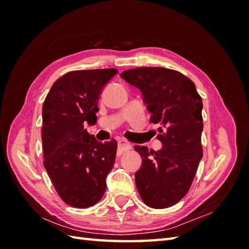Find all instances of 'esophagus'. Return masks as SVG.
<instances>
[{"mask_svg": "<svg viewBox=\"0 0 249 249\" xmlns=\"http://www.w3.org/2000/svg\"><path fill=\"white\" fill-rule=\"evenodd\" d=\"M118 149H119V156H120V155L123 154L124 152L129 151L131 149V144L127 141L121 140V141H119V143H118Z\"/></svg>", "mask_w": 249, "mask_h": 249, "instance_id": "esophagus-1", "label": "esophagus"}]
</instances>
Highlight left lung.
<instances>
[{"label":"left lung","mask_w":249,"mask_h":249,"mask_svg":"<svg viewBox=\"0 0 249 249\" xmlns=\"http://www.w3.org/2000/svg\"><path fill=\"white\" fill-rule=\"evenodd\" d=\"M121 77L140 89L152 113L151 123L160 125L157 138L161 150L135 145L142 157L135 174L137 189L150 208H170L188 193L203 156L202 99L195 83L173 70L137 67Z\"/></svg>","instance_id":"obj_1"}]
</instances>
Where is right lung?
<instances>
[{
	"mask_svg": "<svg viewBox=\"0 0 249 249\" xmlns=\"http://www.w3.org/2000/svg\"><path fill=\"white\" fill-rule=\"evenodd\" d=\"M115 68L73 71L51 87L43 105L44 167L60 198L68 205L87 209L106 190L118 143L98 142L84 128L97 121L98 99Z\"/></svg>",
	"mask_w": 249,
	"mask_h": 249,
	"instance_id": "obj_1",
	"label": "right lung"
}]
</instances>
